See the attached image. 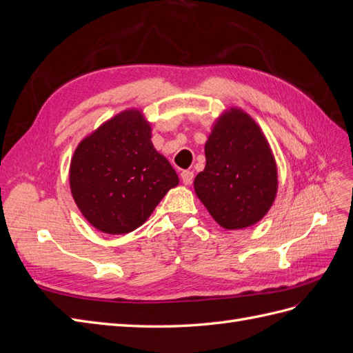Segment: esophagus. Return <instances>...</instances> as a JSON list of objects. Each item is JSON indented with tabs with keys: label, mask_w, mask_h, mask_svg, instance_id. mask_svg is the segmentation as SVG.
Here are the masks:
<instances>
[{
	"label": "esophagus",
	"mask_w": 353,
	"mask_h": 353,
	"mask_svg": "<svg viewBox=\"0 0 353 353\" xmlns=\"http://www.w3.org/2000/svg\"><path fill=\"white\" fill-rule=\"evenodd\" d=\"M193 178H194V174L191 172V170H184V172L181 174V179H183V183L185 185H190L191 183H193Z\"/></svg>",
	"instance_id": "esophagus-1"
}]
</instances>
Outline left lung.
<instances>
[{
    "label": "left lung",
    "instance_id": "left-lung-1",
    "mask_svg": "<svg viewBox=\"0 0 353 353\" xmlns=\"http://www.w3.org/2000/svg\"><path fill=\"white\" fill-rule=\"evenodd\" d=\"M205 154L194 191L212 218L225 230L259 222L279 191L276 163L261 126L239 108L225 110L212 126Z\"/></svg>",
    "mask_w": 353,
    "mask_h": 353
}]
</instances>
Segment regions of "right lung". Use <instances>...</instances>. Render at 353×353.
I'll list each match as a JSON object with an SVG mask.
<instances>
[{
  "label": "right lung",
  "instance_id": "right-lung-1",
  "mask_svg": "<svg viewBox=\"0 0 353 353\" xmlns=\"http://www.w3.org/2000/svg\"><path fill=\"white\" fill-rule=\"evenodd\" d=\"M69 184L83 218L114 236L141 227L179 179L154 148L152 125L143 112L128 109L101 123L74 148Z\"/></svg>",
  "mask_w": 353,
  "mask_h": 353
}]
</instances>
